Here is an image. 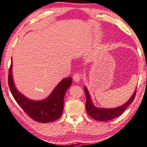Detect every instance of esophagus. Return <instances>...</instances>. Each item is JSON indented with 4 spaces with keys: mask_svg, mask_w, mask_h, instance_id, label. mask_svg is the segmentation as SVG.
<instances>
[{
    "mask_svg": "<svg viewBox=\"0 0 147 147\" xmlns=\"http://www.w3.org/2000/svg\"><path fill=\"white\" fill-rule=\"evenodd\" d=\"M81 79H82V75L81 74L76 73L73 76L74 81H76V82H79V81H81Z\"/></svg>",
    "mask_w": 147,
    "mask_h": 147,
    "instance_id": "obj_1",
    "label": "esophagus"
}]
</instances>
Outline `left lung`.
I'll return each instance as SVG.
<instances>
[{
  "instance_id": "left-lung-1",
  "label": "left lung",
  "mask_w": 147,
  "mask_h": 147,
  "mask_svg": "<svg viewBox=\"0 0 147 147\" xmlns=\"http://www.w3.org/2000/svg\"><path fill=\"white\" fill-rule=\"evenodd\" d=\"M84 90H85L86 98L85 103L86 112H87L88 115L91 118L100 121H110V120L113 119L115 118L119 117V115H121L124 111V110L134 100L136 95V90H135V92L130 98V99L125 103V104L122 105V106L114 108V109H99V108H96V107L94 106L92 101L90 100L89 94H88V90L86 88V87H84Z\"/></svg>"
}]
</instances>
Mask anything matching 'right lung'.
<instances>
[{
  "instance_id": "obj_1",
  "label": "right lung",
  "mask_w": 147,
  "mask_h": 147,
  "mask_svg": "<svg viewBox=\"0 0 147 147\" xmlns=\"http://www.w3.org/2000/svg\"><path fill=\"white\" fill-rule=\"evenodd\" d=\"M11 66L8 72V86L14 99L24 112L31 119L38 122H51L56 121L61 116L64 107V96L66 90L71 86V77L65 78L58 85L47 99L42 101H33L27 99L18 92L13 85L11 76Z\"/></svg>"
}]
</instances>
